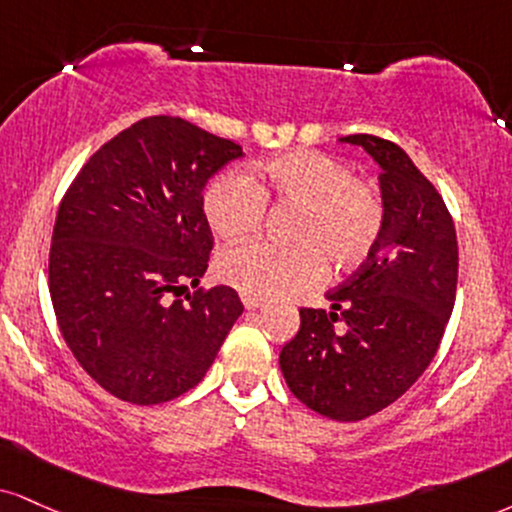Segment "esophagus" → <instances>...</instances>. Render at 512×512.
I'll return each instance as SVG.
<instances>
[{
  "mask_svg": "<svg viewBox=\"0 0 512 512\" xmlns=\"http://www.w3.org/2000/svg\"><path fill=\"white\" fill-rule=\"evenodd\" d=\"M243 305H245V310H257V307H262L264 303L260 298H250V295H243Z\"/></svg>",
  "mask_w": 512,
  "mask_h": 512,
  "instance_id": "esophagus-1",
  "label": "esophagus"
}]
</instances>
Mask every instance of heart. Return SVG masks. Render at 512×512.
I'll list each match as a JSON object with an SVG mask.
<instances>
[{"label": "heart", "instance_id": "heart-1", "mask_svg": "<svg viewBox=\"0 0 512 512\" xmlns=\"http://www.w3.org/2000/svg\"><path fill=\"white\" fill-rule=\"evenodd\" d=\"M267 205L293 207L288 245H236L217 257V276L250 298H276L317 281L322 262L331 274L360 267L377 250L386 226L379 188L353 174L341 157L293 150L255 164L250 174L226 171L202 197L209 229L238 240L260 229Z\"/></svg>", "mask_w": 512, "mask_h": 512}]
</instances>
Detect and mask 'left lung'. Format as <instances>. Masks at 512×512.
Returning a JSON list of instances; mask_svg holds the SVG:
<instances>
[{"label":"left lung","mask_w":512,"mask_h":512,"mask_svg":"<svg viewBox=\"0 0 512 512\" xmlns=\"http://www.w3.org/2000/svg\"><path fill=\"white\" fill-rule=\"evenodd\" d=\"M343 140L381 166L384 236L326 293L331 310L300 307V329L279 365L300 403L357 422L389 408L434 360L455 303L458 240L439 190L396 143L369 133Z\"/></svg>","instance_id":"1"}]
</instances>
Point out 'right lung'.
Listing matches in <instances>:
<instances>
[{
  "mask_svg": "<svg viewBox=\"0 0 512 512\" xmlns=\"http://www.w3.org/2000/svg\"><path fill=\"white\" fill-rule=\"evenodd\" d=\"M240 155L178 116H147L104 143L61 197L54 315L78 365L119 400L159 405L195 389L243 312L229 286L178 300L214 248L202 188Z\"/></svg>",
  "mask_w": 512,
  "mask_h": 512,
  "instance_id": "right-lung-1",
  "label": "right lung"
}]
</instances>
